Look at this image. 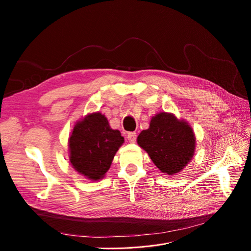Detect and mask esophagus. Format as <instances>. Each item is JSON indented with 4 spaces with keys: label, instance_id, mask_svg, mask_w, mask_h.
Here are the masks:
<instances>
[{
    "label": "esophagus",
    "instance_id": "34e87169",
    "mask_svg": "<svg viewBox=\"0 0 251 251\" xmlns=\"http://www.w3.org/2000/svg\"><path fill=\"white\" fill-rule=\"evenodd\" d=\"M136 138H137V134H136L135 132L127 133V140L131 143H134L136 141Z\"/></svg>",
    "mask_w": 251,
    "mask_h": 251
}]
</instances>
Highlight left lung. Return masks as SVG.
<instances>
[{
    "label": "left lung",
    "mask_w": 251,
    "mask_h": 251,
    "mask_svg": "<svg viewBox=\"0 0 251 251\" xmlns=\"http://www.w3.org/2000/svg\"><path fill=\"white\" fill-rule=\"evenodd\" d=\"M137 143L159 170L172 176L192 160L196 137L185 120L178 119L172 113L161 112L151 117L149 128L139 134Z\"/></svg>",
    "instance_id": "left-lung-1"
}]
</instances>
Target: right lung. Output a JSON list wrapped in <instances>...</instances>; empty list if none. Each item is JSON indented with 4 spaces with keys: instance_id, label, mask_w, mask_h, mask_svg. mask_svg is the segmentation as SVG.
I'll return each mask as SVG.
<instances>
[{
    "instance_id": "right-lung-1",
    "label": "right lung",
    "mask_w": 251,
    "mask_h": 251,
    "mask_svg": "<svg viewBox=\"0 0 251 251\" xmlns=\"http://www.w3.org/2000/svg\"><path fill=\"white\" fill-rule=\"evenodd\" d=\"M125 139L113 130L101 113H91L77 121L69 138V158L73 169L86 178L104 177Z\"/></svg>"
}]
</instances>
